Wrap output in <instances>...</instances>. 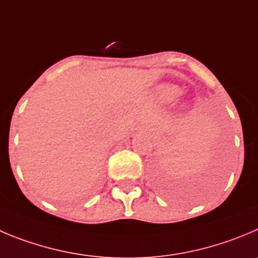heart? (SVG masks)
Segmentation results:
<instances>
[{"label":"heart","mask_w":258,"mask_h":258,"mask_svg":"<svg viewBox=\"0 0 258 258\" xmlns=\"http://www.w3.org/2000/svg\"><path fill=\"white\" fill-rule=\"evenodd\" d=\"M179 94V89L175 85H170V84H165V85L159 86L156 95L162 102H169V100L174 99L175 96Z\"/></svg>","instance_id":"b5f03b06"}]
</instances>
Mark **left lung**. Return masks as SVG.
Segmentation results:
<instances>
[{"label": "left lung", "mask_w": 258, "mask_h": 258, "mask_svg": "<svg viewBox=\"0 0 258 258\" xmlns=\"http://www.w3.org/2000/svg\"><path fill=\"white\" fill-rule=\"evenodd\" d=\"M225 173L223 160H214L208 168L196 177L186 180H178L159 169L155 184L158 189L170 199L199 200L215 188Z\"/></svg>", "instance_id": "1"}]
</instances>
